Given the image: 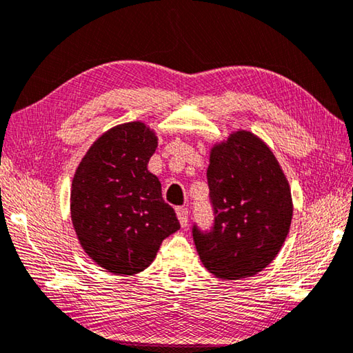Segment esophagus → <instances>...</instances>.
<instances>
[{"instance_id":"34e87169","label":"esophagus","mask_w":353,"mask_h":353,"mask_svg":"<svg viewBox=\"0 0 353 353\" xmlns=\"http://www.w3.org/2000/svg\"><path fill=\"white\" fill-rule=\"evenodd\" d=\"M176 214H177L179 222H181V226H182V228L188 226V210L183 208V206H177V208H176Z\"/></svg>"}]
</instances>
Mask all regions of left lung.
Wrapping results in <instances>:
<instances>
[{
    "mask_svg": "<svg viewBox=\"0 0 353 353\" xmlns=\"http://www.w3.org/2000/svg\"><path fill=\"white\" fill-rule=\"evenodd\" d=\"M214 225L192 239L199 257L222 280H241L271 263L292 220L288 179L268 145L240 130L214 145L206 171Z\"/></svg>",
    "mask_w": 353,
    "mask_h": 353,
    "instance_id": "obj_1",
    "label": "left lung"
}]
</instances>
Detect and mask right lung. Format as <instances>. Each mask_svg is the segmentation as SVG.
<instances>
[{
	"label": "right lung",
	"mask_w": 353,
	"mask_h": 353,
	"mask_svg": "<svg viewBox=\"0 0 353 353\" xmlns=\"http://www.w3.org/2000/svg\"><path fill=\"white\" fill-rule=\"evenodd\" d=\"M157 137L143 122L110 128L76 168L70 211L81 246L96 265L117 275L147 269L163 239L181 223L148 171Z\"/></svg>",
	"instance_id": "obj_1"
}]
</instances>
